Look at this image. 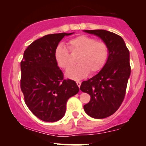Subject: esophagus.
<instances>
[{"instance_id": "34e87169", "label": "esophagus", "mask_w": 146, "mask_h": 146, "mask_svg": "<svg viewBox=\"0 0 146 146\" xmlns=\"http://www.w3.org/2000/svg\"><path fill=\"white\" fill-rule=\"evenodd\" d=\"M76 84H77V85H78V87H80V86H81L82 82H80V81H77L76 82Z\"/></svg>"}]
</instances>
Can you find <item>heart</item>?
Wrapping results in <instances>:
<instances>
[{
    "mask_svg": "<svg viewBox=\"0 0 146 146\" xmlns=\"http://www.w3.org/2000/svg\"><path fill=\"white\" fill-rule=\"evenodd\" d=\"M69 50L72 53H80L77 58L78 64L69 68L66 76L72 80H81L88 73H95L103 68L108 58V47L104 42L82 35L68 42ZM54 58L60 68L66 69L71 66L70 55L67 48L58 44L54 50Z\"/></svg>",
    "mask_w": 146,
    "mask_h": 146,
    "instance_id": "b5f03b06",
    "label": "heart"
}]
</instances>
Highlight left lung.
<instances>
[{"label":"left lung","mask_w":146,"mask_h":146,"mask_svg":"<svg viewBox=\"0 0 146 146\" xmlns=\"http://www.w3.org/2000/svg\"><path fill=\"white\" fill-rule=\"evenodd\" d=\"M99 37L108 47V58L103 68L93 78L84 81L80 90L90 95L84 106L90 117L103 119L117 111L124 99L130 75V52L123 38L103 29L84 30Z\"/></svg>","instance_id":"8db88e82"}]
</instances>
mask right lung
<instances>
[{
  "mask_svg": "<svg viewBox=\"0 0 146 146\" xmlns=\"http://www.w3.org/2000/svg\"><path fill=\"white\" fill-rule=\"evenodd\" d=\"M73 33L46 35L33 42L24 52L21 62V90L29 110L44 121L61 119L68 100L79 92L75 81L64 80L53 55L64 37Z\"/></svg>",
  "mask_w": 146,
  "mask_h": 146,
  "instance_id": "1",
  "label": "right lung"
}]
</instances>
